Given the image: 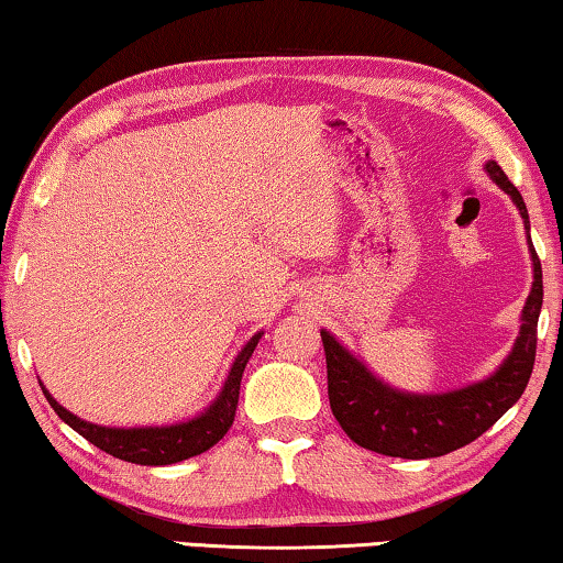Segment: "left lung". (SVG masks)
I'll use <instances>...</instances> for the list:
<instances>
[{"mask_svg": "<svg viewBox=\"0 0 563 563\" xmlns=\"http://www.w3.org/2000/svg\"><path fill=\"white\" fill-rule=\"evenodd\" d=\"M490 179L514 199L523 217L526 230L528 209L506 172L496 162L485 164ZM533 285L521 313V331L506 362L488 379L470 384L465 389L444 394H407L391 389L389 384L368 372V368L349 354L329 331H321L325 368H329V399L331 412L339 419L341 430L356 444L389 457L424 460L440 457L460 450L490 430L510 407L521 399L536 362V329L543 303L541 260L531 245Z\"/></svg>", "mask_w": 563, "mask_h": 563, "instance_id": "8db88e82", "label": "left lung"}]
</instances>
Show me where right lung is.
Returning <instances> with one entry per match:
<instances>
[{
  "label": "right lung",
  "instance_id": "add662e5",
  "mask_svg": "<svg viewBox=\"0 0 563 563\" xmlns=\"http://www.w3.org/2000/svg\"><path fill=\"white\" fill-rule=\"evenodd\" d=\"M260 335L263 333H255L253 339L245 343V349L240 351L238 358L232 362L220 397H217L199 417L189 419V422L166 427H131V430H123V427H100L67 412L65 407L57 405L53 394L42 387V384L40 387L45 391L49 407L55 409V415L60 417L65 424H70L75 432L82 434L88 442H93L96 448L108 452V455L136 465L181 463V460L187 457L201 455V452L209 450L228 434L234 422V412H238L242 372H245L250 356H253Z\"/></svg>",
  "mask_w": 563,
  "mask_h": 563
}]
</instances>
